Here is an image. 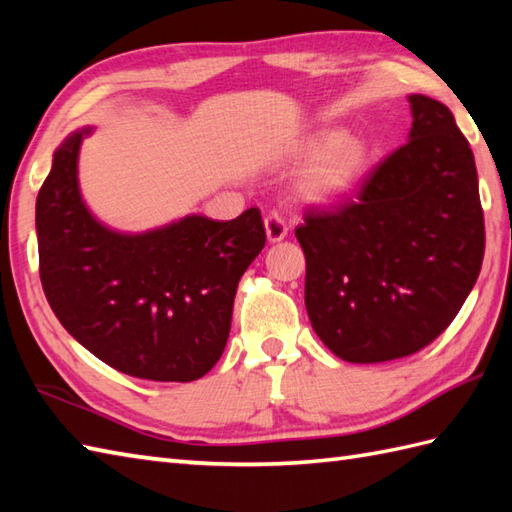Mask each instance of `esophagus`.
Returning a JSON list of instances; mask_svg holds the SVG:
<instances>
[{"instance_id":"34e87169","label":"esophagus","mask_w":512,"mask_h":512,"mask_svg":"<svg viewBox=\"0 0 512 512\" xmlns=\"http://www.w3.org/2000/svg\"><path fill=\"white\" fill-rule=\"evenodd\" d=\"M266 235L270 242H281L288 235V224L279 213H268L266 215Z\"/></svg>"}]
</instances>
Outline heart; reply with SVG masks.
Returning a JSON list of instances; mask_svg holds the SVG:
<instances>
[{"mask_svg": "<svg viewBox=\"0 0 512 512\" xmlns=\"http://www.w3.org/2000/svg\"><path fill=\"white\" fill-rule=\"evenodd\" d=\"M308 156L319 158L312 167L306 189L317 200L347 191L361 176L367 151L358 140H343L341 132H323L308 145Z\"/></svg>", "mask_w": 512, "mask_h": 512, "instance_id": "1", "label": "heart"}]
</instances>
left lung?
<instances>
[{"mask_svg": "<svg viewBox=\"0 0 512 512\" xmlns=\"http://www.w3.org/2000/svg\"><path fill=\"white\" fill-rule=\"evenodd\" d=\"M409 140L297 226L314 332L350 363L420 352L449 328L484 259L469 140L447 105L411 94Z\"/></svg>", "mask_w": 512, "mask_h": 512, "instance_id": "obj_1", "label": "left lung"}]
</instances>
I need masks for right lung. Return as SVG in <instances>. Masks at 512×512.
Wrapping results in <instances>:
<instances>
[{
    "label": "right lung",
    "instance_id": "obj_1",
    "mask_svg": "<svg viewBox=\"0 0 512 512\" xmlns=\"http://www.w3.org/2000/svg\"><path fill=\"white\" fill-rule=\"evenodd\" d=\"M85 132L54 151L37 195L39 277L52 312L85 350L118 372L189 383L220 361L237 284L262 253L257 206L228 222L189 215L123 235L85 209L76 160Z\"/></svg>",
    "mask_w": 512,
    "mask_h": 512
}]
</instances>
